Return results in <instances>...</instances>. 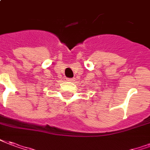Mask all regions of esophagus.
<instances>
[{"mask_svg": "<svg viewBox=\"0 0 150 150\" xmlns=\"http://www.w3.org/2000/svg\"><path fill=\"white\" fill-rule=\"evenodd\" d=\"M67 80L70 81V82H72V81H74V79H73V78H68V79H67Z\"/></svg>", "mask_w": 150, "mask_h": 150, "instance_id": "1", "label": "esophagus"}]
</instances>
